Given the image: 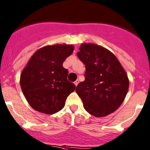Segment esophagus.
Masks as SVG:
<instances>
[{"instance_id":"34e87169","label":"esophagus","mask_w":150,"mask_h":150,"mask_svg":"<svg viewBox=\"0 0 150 150\" xmlns=\"http://www.w3.org/2000/svg\"><path fill=\"white\" fill-rule=\"evenodd\" d=\"M74 84H75V86H77L78 84H79V80H76L75 82H74Z\"/></svg>"}]
</instances>
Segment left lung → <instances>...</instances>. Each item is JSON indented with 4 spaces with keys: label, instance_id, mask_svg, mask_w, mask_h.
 Masks as SVG:
<instances>
[{
    "label": "left lung",
    "instance_id": "left-lung-1",
    "mask_svg": "<svg viewBox=\"0 0 150 150\" xmlns=\"http://www.w3.org/2000/svg\"><path fill=\"white\" fill-rule=\"evenodd\" d=\"M78 58L86 65L85 81L76 86L85 109L95 117L116 111L126 97L129 79L116 56L94 44H82Z\"/></svg>",
    "mask_w": 150,
    "mask_h": 150
}]
</instances>
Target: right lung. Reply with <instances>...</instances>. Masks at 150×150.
Masks as SVG:
<instances>
[{
    "instance_id": "obj_1",
    "label": "right lung",
    "mask_w": 150,
    "mask_h": 150,
    "mask_svg": "<svg viewBox=\"0 0 150 150\" xmlns=\"http://www.w3.org/2000/svg\"><path fill=\"white\" fill-rule=\"evenodd\" d=\"M74 51L71 45L46 46L37 50L21 74L20 84L31 107L42 113L53 115L64 106L67 97L75 90L68 80L64 60Z\"/></svg>"
}]
</instances>
